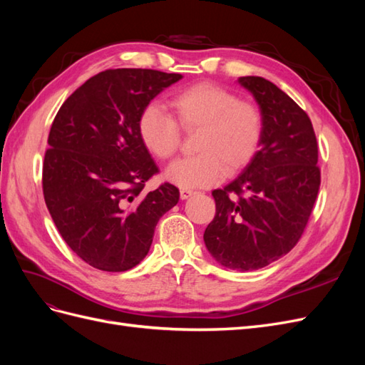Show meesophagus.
Instances as JSON below:
<instances>
[{"mask_svg":"<svg viewBox=\"0 0 365 365\" xmlns=\"http://www.w3.org/2000/svg\"><path fill=\"white\" fill-rule=\"evenodd\" d=\"M193 193H195V192H193V190H190V189H181V190H180L181 200H187V197H190Z\"/></svg>","mask_w":365,"mask_h":365,"instance_id":"34e87169","label":"esophagus"}]
</instances>
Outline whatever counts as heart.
Returning <instances> with one entry per match:
<instances>
[{
	"label": "heart",
	"mask_w": 365,
	"mask_h": 365,
	"mask_svg": "<svg viewBox=\"0 0 365 365\" xmlns=\"http://www.w3.org/2000/svg\"><path fill=\"white\" fill-rule=\"evenodd\" d=\"M173 117L158 105H149L138 118V135L146 150L169 160L178 149L180 128L197 130L193 157L173 161L164 178L181 189L208 187L233 175L256 157L263 138L260 108L239 101L237 94L210 82L196 83L173 94Z\"/></svg>",
	"instance_id": "b5f03b06"
}]
</instances>
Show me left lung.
Wrapping results in <instances>:
<instances>
[{"label":"left lung","instance_id":"1","mask_svg":"<svg viewBox=\"0 0 365 365\" xmlns=\"http://www.w3.org/2000/svg\"><path fill=\"white\" fill-rule=\"evenodd\" d=\"M263 114L256 157L224 189L213 190L216 215L204 233L213 259L254 271L288 254L302 237L319 189L318 146L311 118L277 85L239 77Z\"/></svg>","mask_w":365,"mask_h":365}]
</instances>
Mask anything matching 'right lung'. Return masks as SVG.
<instances>
[{"label": "right lung", "instance_id": "right-lung-1", "mask_svg": "<svg viewBox=\"0 0 365 365\" xmlns=\"http://www.w3.org/2000/svg\"><path fill=\"white\" fill-rule=\"evenodd\" d=\"M182 74L106 70L63 102L42 165L43 200L67 245L93 268L121 272L148 256L160 217L180 201L165 182L143 193L158 172L138 135V118Z\"/></svg>", "mask_w": 365, "mask_h": 365}]
</instances>
